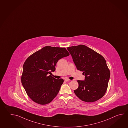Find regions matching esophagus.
<instances>
[{
    "mask_svg": "<svg viewBox=\"0 0 128 128\" xmlns=\"http://www.w3.org/2000/svg\"><path fill=\"white\" fill-rule=\"evenodd\" d=\"M65 80L66 82H68V81H69L70 80L68 79V78H66L65 79Z\"/></svg>",
    "mask_w": 128,
    "mask_h": 128,
    "instance_id": "34e87169",
    "label": "esophagus"
}]
</instances>
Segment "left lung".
Listing matches in <instances>:
<instances>
[{"label":"left lung","mask_w":128,"mask_h":128,"mask_svg":"<svg viewBox=\"0 0 128 128\" xmlns=\"http://www.w3.org/2000/svg\"><path fill=\"white\" fill-rule=\"evenodd\" d=\"M78 70L83 72L84 81L78 80V88L74 92L81 100L96 101L107 91L110 72L102 55L84 44L68 47Z\"/></svg>","instance_id":"left-lung-1"}]
</instances>
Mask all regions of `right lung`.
<instances>
[{"mask_svg":"<svg viewBox=\"0 0 128 128\" xmlns=\"http://www.w3.org/2000/svg\"><path fill=\"white\" fill-rule=\"evenodd\" d=\"M69 55L64 47L46 46L27 58L23 66L21 83L33 101L46 104L56 96L64 80L47 75L55 71L58 60Z\"/></svg>","mask_w":128,"mask_h":128,"instance_id":"obj_1","label":"right lung"}]
</instances>
